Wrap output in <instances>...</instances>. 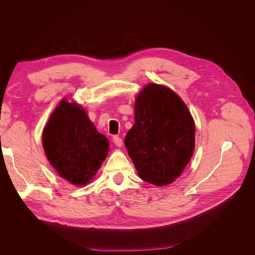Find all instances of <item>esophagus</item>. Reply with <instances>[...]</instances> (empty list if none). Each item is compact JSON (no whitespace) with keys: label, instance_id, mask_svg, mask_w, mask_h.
I'll return each instance as SVG.
<instances>
[{"label":"esophagus","instance_id":"esophagus-1","mask_svg":"<svg viewBox=\"0 0 255 255\" xmlns=\"http://www.w3.org/2000/svg\"><path fill=\"white\" fill-rule=\"evenodd\" d=\"M113 141L114 143L117 145V146H121L122 145V139L119 137V136H114L113 138Z\"/></svg>","mask_w":255,"mask_h":255}]
</instances>
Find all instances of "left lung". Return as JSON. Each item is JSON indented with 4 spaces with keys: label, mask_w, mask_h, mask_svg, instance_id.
<instances>
[{
    "label": "left lung",
    "mask_w": 255,
    "mask_h": 255,
    "mask_svg": "<svg viewBox=\"0 0 255 255\" xmlns=\"http://www.w3.org/2000/svg\"><path fill=\"white\" fill-rule=\"evenodd\" d=\"M134 119L125 144L138 175L156 186L172 183L195 149V122L186 105L172 90L150 84L136 99Z\"/></svg>",
    "instance_id": "1"
}]
</instances>
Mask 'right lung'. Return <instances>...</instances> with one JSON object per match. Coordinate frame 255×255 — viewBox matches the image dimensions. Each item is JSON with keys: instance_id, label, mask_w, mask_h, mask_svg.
<instances>
[{"instance_id": "1", "label": "right lung", "mask_w": 255, "mask_h": 255, "mask_svg": "<svg viewBox=\"0 0 255 255\" xmlns=\"http://www.w3.org/2000/svg\"><path fill=\"white\" fill-rule=\"evenodd\" d=\"M43 149L54 169L74 185H86L107 156L110 142L82 107L63 100L42 133Z\"/></svg>"}]
</instances>
